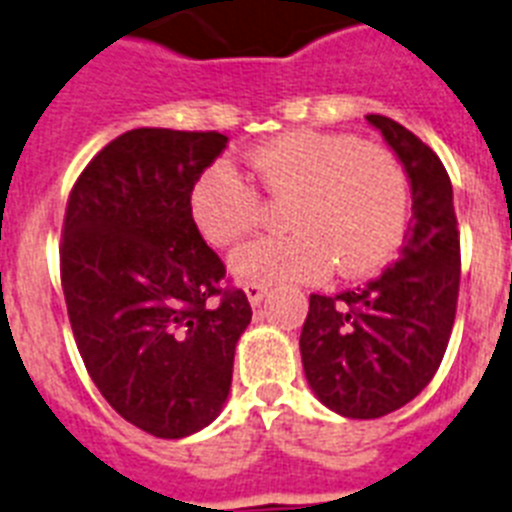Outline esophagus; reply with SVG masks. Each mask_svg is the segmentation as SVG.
Segmentation results:
<instances>
[{"instance_id":"obj_1","label":"esophagus","mask_w":512,"mask_h":512,"mask_svg":"<svg viewBox=\"0 0 512 512\" xmlns=\"http://www.w3.org/2000/svg\"><path fill=\"white\" fill-rule=\"evenodd\" d=\"M265 286L263 283H244V294H247V299H249V304H252V307H257V304L263 302V296H265Z\"/></svg>"}]
</instances>
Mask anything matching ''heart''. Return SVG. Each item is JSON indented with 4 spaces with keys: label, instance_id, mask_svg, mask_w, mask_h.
I'll list each match as a JSON object with an SVG mask.
<instances>
[{
    "label": "heart",
    "instance_id": "1",
    "mask_svg": "<svg viewBox=\"0 0 512 512\" xmlns=\"http://www.w3.org/2000/svg\"><path fill=\"white\" fill-rule=\"evenodd\" d=\"M260 190L289 203V234L263 236L231 255L242 283L359 278L388 265L411 216V184L393 150L349 132L294 130L249 153ZM192 216L216 247H229L263 218V197L229 163H216L192 187Z\"/></svg>",
    "mask_w": 512,
    "mask_h": 512
}]
</instances>
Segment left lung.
I'll use <instances>...</instances> for the list:
<instances>
[{
  "label": "left lung",
  "instance_id": "1",
  "mask_svg": "<svg viewBox=\"0 0 512 512\" xmlns=\"http://www.w3.org/2000/svg\"><path fill=\"white\" fill-rule=\"evenodd\" d=\"M411 179L414 216L401 257L359 289L309 294L299 349L304 375L328 409L377 419L435 377L453 333L461 236L453 184L437 158L395 119L369 114Z\"/></svg>",
  "mask_w": 512,
  "mask_h": 512
}]
</instances>
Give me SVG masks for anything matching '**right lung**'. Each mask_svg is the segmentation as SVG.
Segmentation results:
<instances>
[{
    "instance_id": "obj_1",
    "label": "right lung",
    "mask_w": 512,
    "mask_h": 512,
    "mask_svg": "<svg viewBox=\"0 0 512 512\" xmlns=\"http://www.w3.org/2000/svg\"><path fill=\"white\" fill-rule=\"evenodd\" d=\"M221 132L140 127L72 184L59 276L85 369L122 419L163 440L208 427L226 403L252 320L192 218V187Z\"/></svg>"
}]
</instances>
